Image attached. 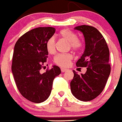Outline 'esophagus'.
I'll list each match as a JSON object with an SVG mask.
<instances>
[{"label":"esophagus","mask_w":122,"mask_h":122,"mask_svg":"<svg viewBox=\"0 0 122 122\" xmlns=\"http://www.w3.org/2000/svg\"><path fill=\"white\" fill-rule=\"evenodd\" d=\"M67 69H64V68H61V72H64L67 71Z\"/></svg>","instance_id":"1"}]
</instances>
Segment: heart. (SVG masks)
<instances>
[{"mask_svg": "<svg viewBox=\"0 0 122 122\" xmlns=\"http://www.w3.org/2000/svg\"><path fill=\"white\" fill-rule=\"evenodd\" d=\"M62 39L67 41L69 46L73 50L79 51L82 47V43L77 39L76 34L67 29L61 30L59 34ZM45 48L47 52L50 55H53L56 52V42L54 37H51L46 41ZM73 59V55L71 53L58 54L54 58V62L61 67L67 68L71 64Z\"/></svg>", "mask_w": 122, "mask_h": 122, "instance_id": "obj_1", "label": "heart"}]
</instances>
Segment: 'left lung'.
<instances>
[{
    "label": "left lung",
    "instance_id": "left-lung-1",
    "mask_svg": "<svg viewBox=\"0 0 122 122\" xmlns=\"http://www.w3.org/2000/svg\"><path fill=\"white\" fill-rule=\"evenodd\" d=\"M74 29L82 32L85 42L84 52L76 66L86 67V72L79 75L73 71L71 90L79 100L89 101L99 96L105 87L111 73L109 50L104 37L95 27L81 25Z\"/></svg>",
    "mask_w": 122,
    "mask_h": 122
}]
</instances>
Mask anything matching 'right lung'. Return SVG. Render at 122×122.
Here are the masks:
<instances>
[{"instance_id":"add662e5","label":"right lung","mask_w":122,"mask_h":122,"mask_svg":"<svg viewBox=\"0 0 122 122\" xmlns=\"http://www.w3.org/2000/svg\"><path fill=\"white\" fill-rule=\"evenodd\" d=\"M55 30L52 27L32 29L20 37L15 45L11 71L16 85L23 97L35 103L48 99L54 79L61 74L57 66L44 73L41 71L48 58L45 43Z\"/></svg>"}]
</instances>
